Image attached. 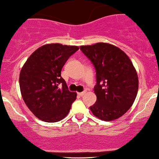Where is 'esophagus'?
I'll list each match as a JSON object with an SVG mask.
<instances>
[{
    "instance_id": "esophagus-1",
    "label": "esophagus",
    "mask_w": 159,
    "mask_h": 159,
    "mask_svg": "<svg viewBox=\"0 0 159 159\" xmlns=\"http://www.w3.org/2000/svg\"><path fill=\"white\" fill-rule=\"evenodd\" d=\"M86 91H83V92H80V93H78V95H80V97H83V95H84L85 93H86Z\"/></svg>"
}]
</instances>
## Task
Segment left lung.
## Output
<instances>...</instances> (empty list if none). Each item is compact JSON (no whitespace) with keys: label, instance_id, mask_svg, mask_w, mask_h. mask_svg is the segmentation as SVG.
Segmentation results:
<instances>
[{"label":"left lung","instance_id":"8db88e82","mask_svg":"<svg viewBox=\"0 0 159 159\" xmlns=\"http://www.w3.org/2000/svg\"><path fill=\"white\" fill-rule=\"evenodd\" d=\"M80 49L96 69L97 101L93 114L111 121L123 116L132 106L138 90V76L132 62L118 47L98 42L81 45Z\"/></svg>","mask_w":159,"mask_h":159}]
</instances>
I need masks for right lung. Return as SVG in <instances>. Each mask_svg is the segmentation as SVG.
Segmentation results:
<instances>
[{
	"mask_svg": "<svg viewBox=\"0 0 159 159\" xmlns=\"http://www.w3.org/2000/svg\"><path fill=\"white\" fill-rule=\"evenodd\" d=\"M79 47L59 43L39 47L27 59L19 76L21 93L28 109L43 121L53 123L67 116L76 93L70 92L61 70Z\"/></svg>",
	"mask_w": 159,
	"mask_h": 159,
	"instance_id": "1",
	"label": "right lung"
}]
</instances>
